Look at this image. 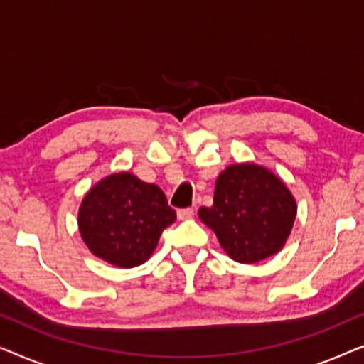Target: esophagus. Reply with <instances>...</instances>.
<instances>
[{
    "label": "esophagus",
    "mask_w": 364,
    "mask_h": 364,
    "mask_svg": "<svg viewBox=\"0 0 364 364\" xmlns=\"http://www.w3.org/2000/svg\"><path fill=\"white\" fill-rule=\"evenodd\" d=\"M193 208H181V210H177V217L181 218V220H187V218H192L193 217Z\"/></svg>",
    "instance_id": "34e87169"
}]
</instances>
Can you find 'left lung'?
<instances>
[{
  "instance_id": "8db88e82",
  "label": "left lung",
  "mask_w": 364,
  "mask_h": 364,
  "mask_svg": "<svg viewBox=\"0 0 364 364\" xmlns=\"http://www.w3.org/2000/svg\"><path fill=\"white\" fill-rule=\"evenodd\" d=\"M295 217L291 192L257 164L227 167L215 182L213 205L198 210L228 257L240 263H257L280 252Z\"/></svg>"
}]
</instances>
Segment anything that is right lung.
Wrapping results in <instances>:
<instances>
[{"label":"right lung","instance_id":"right-lung-1","mask_svg":"<svg viewBox=\"0 0 364 364\" xmlns=\"http://www.w3.org/2000/svg\"><path fill=\"white\" fill-rule=\"evenodd\" d=\"M166 193L134 173H112L82 198L77 225L94 255L111 265H142L156 250L166 227L176 220Z\"/></svg>","mask_w":364,"mask_h":364}]
</instances>
